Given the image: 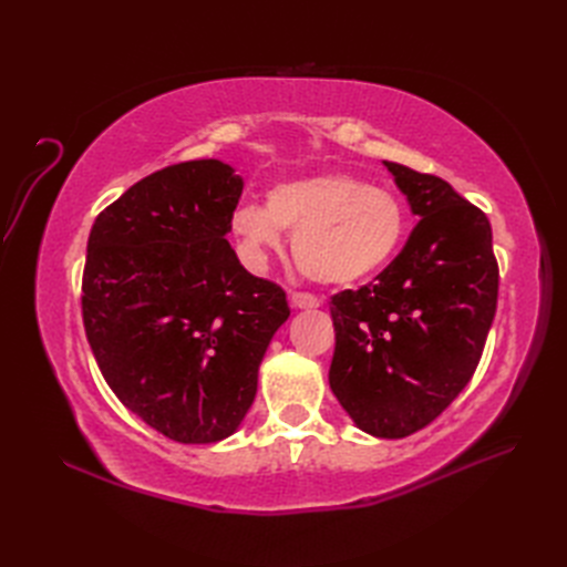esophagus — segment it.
Wrapping results in <instances>:
<instances>
[{"label": "esophagus", "instance_id": "obj_1", "mask_svg": "<svg viewBox=\"0 0 567 567\" xmlns=\"http://www.w3.org/2000/svg\"><path fill=\"white\" fill-rule=\"evenodd\" d=\"M290 302H293L298 310H315V307H319V298L312 293H305V290H293V293H290Z\"/></svg>", "mask_w": 567, "mask_h": 567}]
</instances>
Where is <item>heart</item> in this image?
<instances>
[{
    "label": "heart",
    "mask_w": 567,
    "mask_h": 567,
    "mask_svg": "<svg viewBox=\"0 0 567 567\" xmlns=\"http://www.w3.org/2000/svg\"><path fill=\"white\" fill-rule=\"evenodd\" d=\"M231 231L252 265L281 248V231L293 234V257L305 277L348 286L392 260L404 241L406 210L388 188L329 173L269 188L265 208L241 205Z\"/></svg>",
    "instance_id": "b5f03b06"
}]
</instances>
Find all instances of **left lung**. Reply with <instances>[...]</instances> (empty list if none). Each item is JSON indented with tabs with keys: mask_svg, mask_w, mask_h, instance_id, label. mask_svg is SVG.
<instances>
[{
	"mask_svg": "<svg viewBox=\"0 0 567 567\" xmlns=\"http://www.w3.org/2000/svg\"><path fill=\"white\" fill-rule=\"evenodd\" d=\"M385 165L421 219L379 277L331 298L329 383L364 433L398 440L433 423L473 379L499 265L483 210L435 175Z\"/></svg>",
	"mask_w": 567,
	"mask_h": 567,
	"instance_id": "8db88e82",
	"label": "left lung"
}]
</instances>
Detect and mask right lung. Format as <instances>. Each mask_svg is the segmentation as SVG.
<instances>
[{"mask_svg":"<svg viewBox=\"0 0 567 567\" xmlns=\"http://www.w3.org/2000/svg\"><path fill=\"white\" fill-rule=\"evenodd\" d=\"M244 179L219 161L167 165L94 219L82 321L115 398L182 444L229 437L290 310L227 241Z\"/></svg>","mask_w":567,"mask_h":567,"instance_id":"1","label":"right lung"}]
</instances>
